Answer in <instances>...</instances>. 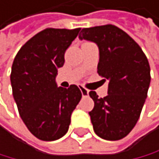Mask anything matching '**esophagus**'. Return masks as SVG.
<instances>
[{"label": "esophagus", "instance_id": "1", "mask_svg": "<svg viewBox=\"0 0 159 159\" xmlns=\"http://www.w3.org/2000/svg\"><path fill=\"white\" fill-rule=\"evenodd\" d=\"M80 91L82 93V96H87L89 94V90L86 89L85 87H83V86H81V87H80Z\"/></svg>", "mask_w": 159, "mask_h": 159}]
</instances>
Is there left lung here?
I'll return each instance as SVG.
<instances>
[{
  "label": "left lung",
  "mask_w": 159,
  "mask_h": 159,
  "mask_svg": "<svg viewBox=\"0 0 159 159\" xmlns=\"http://www.w3.org/2000/svg\"><path fill=\"white\" fill-rule=\"evenodd\" d=\"M80 39L98 45L97 73L108 80L107 95H89L94 107L89 111L93 130L102 139H123L135 127L147 97L150 66L139 44L119 27L107 25L83 28Z\"/></svg>",
  "instance_id": "1"
}]
</instances>
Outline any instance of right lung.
<instances>
[{"mask_svg": "<svg viewBox=\"0 0 159 159\" xmlns=\"http://www.w3.org/2000/svg\"><path fill=\"white\" fill-rule=\"evenodd\" d=\"M80 28H45L24 43L12 65L11 85L19 115L30 133L42 141L67 133L82 93L76 85L58 87L56 76L65 52Z\"/></svg>", "mask_w": 159, "mask_h": 159, "instance_id": "add662e5", "label": "right lung"}]
</instances>
